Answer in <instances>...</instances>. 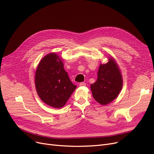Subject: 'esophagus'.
I'll return each instance as SVG.
<instances>
[{
    "instance_id": "obj_1",
    "label": "esophagus",
    "mask_w": 154,
    "mask_h": 154,
    "mask_svg": "<svg viewBox=\"0 0 154 154\" xmlns=\"http://www.w3.org/2000/svg\"><path fill=\"white\" fill-rule=\"evenodd\" d=\"M86 85V84L85 83V82H81L79 84V86H85Z\"/></svg>"
}]
</instances>
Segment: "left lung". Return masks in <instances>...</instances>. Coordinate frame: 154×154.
I'll use <instances>...</instances> for the list:
<instances>
[{"label": "left lung", "instance_id": "1", "mask_svg": "<svg viewBox=\"0 0 154 154\" xmlns=\"http://www.w3.org/2000/svg\"><path fill=\"white\" fill-rule=\"evenodd\" d=\"M123 86V78L116 61L112 57L108 63L101 64L96 82L91 85L93 97L102 105H106L115 99Z\"/></svg>", "mask_w": 154, "mask_h": 154}]
</instances>
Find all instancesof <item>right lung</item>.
Instances as JSON below:
<instances>
[{"instance_id":"right-lung-1","label":"right lung","mask_w":154,"mask_h":154,"mask_svg":"<svg viewBox=\"0 0 154 154\" xmlns=\"http://www.w3.org/2000/svg\"><path fill=\"white\" fill-rule=\"evenodd\" d=\"M35 86L42 101L55 108L63 107L77 88L65 70L62 58L55 53L46 55L39 62Z\"/></svg>"}]
</instances>
